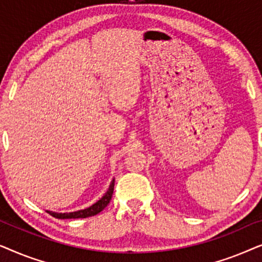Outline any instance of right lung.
I'll return each instance as SVG.
<instances>
[{"label": "right lung", "mask_w": 262, "mask_h": 262, "mask_svg": "<svg viewBox=\"0 0 262 262\" xmlns=\"http://www.w3.org/2000/svg\"><path fill=\"white\" fill-rule=\"evenodd\" d=\"M113 189H114V179L113 181L111 182L110 188L107 189V192L103 194V196L100 200H98L95 204H93L92 206L87 207L84 210H80V211H75V212H69V213H58V212H51V211H48V212L51 214V216L59 218V220H71V218H87V217H92L95 216L101 212V211L105 209V207L108 205V203L112 199V194H113Z\"/></svg>", "instance_id": "add662e5"}]
</instances>
